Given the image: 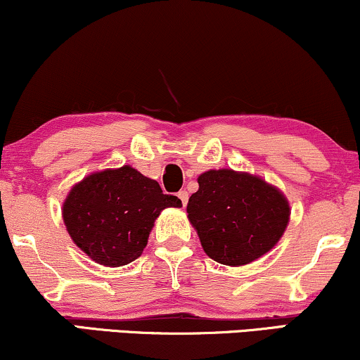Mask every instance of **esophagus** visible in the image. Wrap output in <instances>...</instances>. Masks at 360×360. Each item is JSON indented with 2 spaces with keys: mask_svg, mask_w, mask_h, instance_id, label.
<instances>
[{
  "mask_svg": "<svg viewBox=\"0 0 360 360\" xmlns=\"http://www.w3.org/2000/svg\"><path fill=\"white\" fill-rule=\"evenodd\" d=\"M179 198H180V202H181V205H187L188 203V192L187 190H180L179 192Z\"/></svg>",
  "mask_w": 360,
  "mask_h": 360,
  "instance_id": "obj_1",
  "label": "esophagus"
}]
</instances>
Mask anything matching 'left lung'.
Here are the masks:
<instances>
[{
    "label": "left lung",
    "instance_id": "obj_1",
    "mask_svg": "<svg viewBox=\"0 0 360 360\" xmlns=\"http://www.w3.org/2000/svg\"><path fill=\"white\" fill-rule=\"evenodd\" d=\"M187 212L205 254L232 267L267 254L281 240L290 215L287 198L277 188L230 168L198 176Z\"/></svg>",
    "mask_w": 360,
    "mask_h": 360
}]
</instances>
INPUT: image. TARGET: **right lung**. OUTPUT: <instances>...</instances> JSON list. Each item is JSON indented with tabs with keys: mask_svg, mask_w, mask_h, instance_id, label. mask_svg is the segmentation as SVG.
I'll return each mask as SVG.
<instances>
[{
	"mask_svg": "<svg viewBox=\"0 0 360 360\" xmlns=\"http://www.w3.org/2000/svg\"><path fill=\"white\" fill-rule=\"evenodd\" d=\"M167 207H181L180 198L125 165L91 173L75 185L63 203V220L90 259L122 267L141 255L155 219Z\"/></svg>",
	"mask_w": 360,
	"mask_h": 360,
	"instance_id": "1",
	"label": "right lung"
}]
</instances>
